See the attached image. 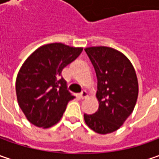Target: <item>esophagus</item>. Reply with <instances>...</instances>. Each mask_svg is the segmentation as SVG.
<instances>
[{
    "label": "esophagus",
    "instance_id": "1",
    "mask_svg": "<svg viewBox=\"0 0 159 159\" xmlns=\"http://www.w3.org/2000/svg\"><path fill=\"white\" fill-rule=\"evenodd\" d=\"M89 96V95H88V93H87V91H82L80 94V97L81 98V99H85V98H87Z\"/></svg>",
    "mask_w": 159,
    "mask_h": 159
}]
</instances>
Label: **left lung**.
Segmentation results:
<instances>
[{"mask_svg": "<svg viewBox=\"0 0 159 159\" xmlns=\"http://www.w3.org/2000/svg\"><path fill=\"white\" fill-rule=\"evenodd\" d=\"M85 51L97 77V111L84 114L86 124L95 133L118 130L133 112L138 97L135 70L123 53L109 47H89Z\"/></svg>", "mask_w": 159, "mask_h": 159, "instance_id": "obj_1", "label": "left lung"}]
</instances>
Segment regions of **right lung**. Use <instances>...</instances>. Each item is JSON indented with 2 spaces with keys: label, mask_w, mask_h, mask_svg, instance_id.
<instances>
[{
  "label": "right lung",
  "mask_w": 159,
  "mask_h": 159,
  "mask_svg": "<svg viewBox=\"0 0 159 159\" xmlns=\"http://www.w3.org/2000/svg\"><path fill=\"white\" fill-rule=\"evenodd\" d=\"M82 50L50 43L37 48L25 61L16 76V93L22 111L33 125L48 128L63 117L74 96L67 90L61 72Z\"/></svg>",
  "instance_id": "right-lung-1"
}]
</instances>
